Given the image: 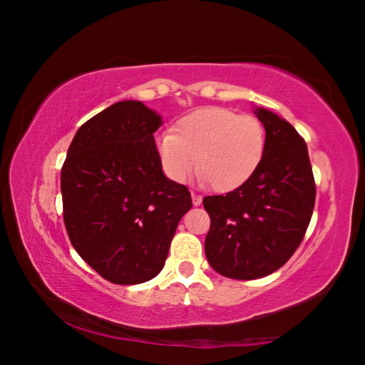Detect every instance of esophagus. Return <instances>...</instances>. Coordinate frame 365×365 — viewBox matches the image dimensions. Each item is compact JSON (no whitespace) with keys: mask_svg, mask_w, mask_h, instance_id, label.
I'll use <instances>...</instances> for the list:
<instances>
[{"mask_svg":"<svg viewBox=\"0 0 365 365\" xmlns=\"http://www.w3.org/2000/svg\"><path fill=\"white\" fill-rule=\"evenodd\" d=\"M192 198H193V205L195 206H200L201 201H203V196L198 195V193H195V192H192Z\"/></svg>","mask_w":365,"mask_h":365,"instance_id":"34e87169","label":"esophagus"}]
</instances>
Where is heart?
Instances as JSON below:
<instances>
[{
  "label": "heart",
  "mask_w": 365,
  "mask_h": 365,
  "mask_svg": "<svg viewBox=\"0 0 365 365\" xmlns=\"http://www.w3.org/2000/svg\"><path fill=\"white\" fill-rule=\"evenodd\" d=\"M266 135L259 120L222 107L180 118L173 133L155 138V153L170 180L187 183L196 170L219 193L244 185L262 164Z\"/></svg>",
  "instance_id": "heart-1"
}]
</instances>
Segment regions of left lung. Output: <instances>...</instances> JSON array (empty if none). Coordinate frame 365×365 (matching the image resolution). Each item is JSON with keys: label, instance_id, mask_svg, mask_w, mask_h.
<instances>
[{"label": "left lung", "instance_id": "left-lung-1", "mask_svg": "<svg viewBox=\"0 0 365 365\" xmlns=\"http://www.w3.org/2000/svg\"><path fill=\"white\" fill-rule=\"evenodd\" d=\"M266 146L257 172L225 195L205 196L211 225L206 258L219 274L257 279L279 269L297 250L315 206L307 144L289 121L258 108Z\"/></svg>", "mask_w": 365, "mask_h": 365}]
</instances>
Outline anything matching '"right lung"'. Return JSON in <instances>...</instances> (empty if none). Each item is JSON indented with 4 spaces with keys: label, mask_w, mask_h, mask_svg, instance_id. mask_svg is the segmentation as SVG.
<instances>
[{
    "label": "right lung",
    "mask_w": 365,
    "mask_h": 365,
    "mask_svg": "<svg viewBox=\"0 0 365 365\" xmlns=\"http://www.w3.org/2000/svg\"><path fill=\"white\" fill-rule=\"evenodd\" d=\"M160 123L143 102L113 103L81 126L61 167L69 240L113 284L158 276L192 207L188 188L162 172L154 143Z\"/></svg>",
    "instance_id": "obj_1"
}]
</instances>
